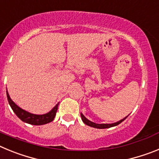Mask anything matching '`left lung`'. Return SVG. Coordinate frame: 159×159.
Listing matches in <instances>:
<instances>
[{
  "label": "left lung",
  "mask_w": 159,
  "mask_h": 159,
  "mask_svg": "<svg viewBox=\"0 0 159 159\" xmlns=\"http://www.w3.org/2000/svg\"><path fill=\"white\" fill-rule=\"evenodd\" d=\"M80 116H81V119H82L83 122H84L85 124L88 125V126H89V127H94V128H98V129H105V128H110V127H116V126H117V125L120 124V123H121L123 121H124L125 119L127 118V116H127V117L123 118V119H121V120H119V121L116 122V123H101V124H99V123H93V122H92V121H90L89 119H87V118L85 117V116H84L82 113H80Z\"/></svg>",
  "instance_id": "8db88e82"
}]
</instances>
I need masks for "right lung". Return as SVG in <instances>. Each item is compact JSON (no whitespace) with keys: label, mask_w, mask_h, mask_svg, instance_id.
I'll return each mask as SVG.
<instances>
[{"label":"right lung","mask_w":159,"mask_h":159,"mask_svg":"<svg viewBox=\"0 0 159 159\" xmlns=\"http://www.w3.org/2000/svg\"><path fill=\"white\" fill-rule=\"evenodd\" d=\"M7 93V98H8V103L10 105L11 108L14 111V113L16 114V116L19 118L21 121L27 123L29 124L32 125H43L47 124V123H50L54 119L56 114H57V109H58L59 102L57 103L54 107L49 112L43 115H36V114H32L30 112H28L25 111L24 109L18 107L17 105L11 99L10 96L8 95V91H6Z\"/></svg>","instance_id":"right-lung-1"}]
</instances>
